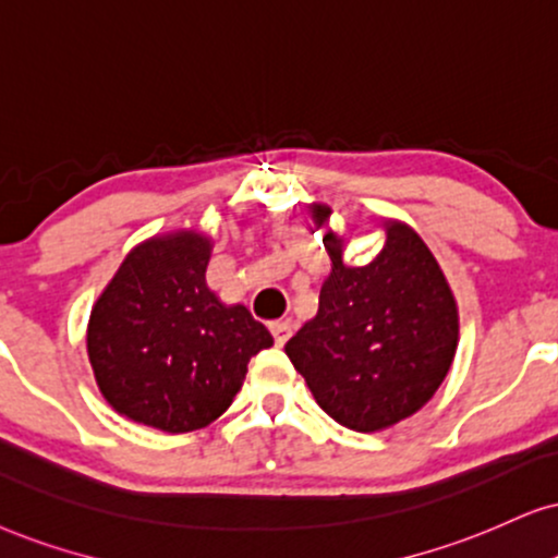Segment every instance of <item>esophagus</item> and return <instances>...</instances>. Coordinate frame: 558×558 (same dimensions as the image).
Wrapping results in <instances>:
<instances>
[{
  "instance_id": "34e87169",
  "label": "esophagus",
  "mask_w": 558,
  "mask_h": 558,
  "mask_svg": "<svg viewBox=\"0 0 558 558\" xmlns=\"http://www.w3.org/2000/svg\"><path fill=\"white\" fill-rule=\"evenodd\" d=\"M270 331H272V340L278 348H283V344L288 342V337H291L293 331V324L288 319H280V322H272L270 324Z\"/></svg>"
}]
</instances>
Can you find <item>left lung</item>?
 Here are the masks:
<instances>
[{
    "label": "left lung",
    "mask_w": 558,
    "mask_h": 558,
    "mask_svg": "<svg viewBox=\"0 0 558 558\" xmlns=\"http://www.w3.org/2000/svg\"><path fill=\"white\" fill-rule=\"evenodd\" d=\"M308 214L322 229L331 208L312 203ZM384 231V250L363 267L344 263L348 236L324 231L329 272L319 312L286 342L316 404L355 433L420 412L458 348V303L429 246L397 218H386Z\"/></svg>",
    "instance_id": "8db88e82"
}]
</instances>
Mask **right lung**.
<instances>
[{"mask_svg":"<svg viewBox=\"0 0 558 558\" xmlns=\"http://www.w3.org/2000/svg\"><path fill=\"white\" fill-rule=\"evenodd\" d=\"M214 239L167 231L133 246L95 301L87 355L118 414L161 433L208 427L242 389L246 363L270 348L265 324L206 283Z\"/></svg>","mask_w":558,"mask_h":558,"instance_id":"1","label":"right lung"}]
</instances>
